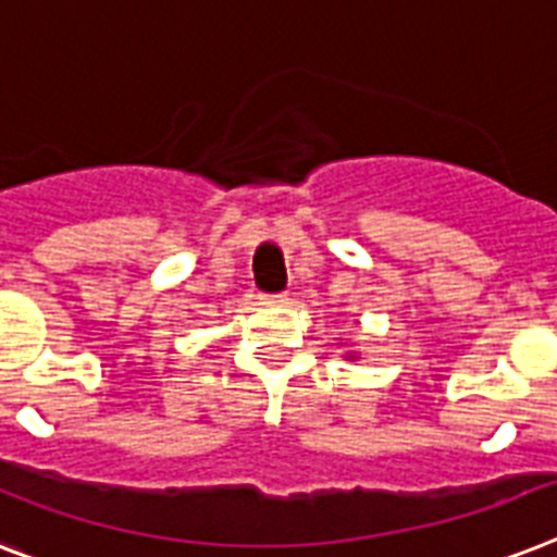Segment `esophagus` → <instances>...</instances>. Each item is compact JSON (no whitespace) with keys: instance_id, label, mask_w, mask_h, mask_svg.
<instances>
[{"instance_id":"esophagus-1","label":"esophagus","mask_w":557,"mask_h":557,"mask_svg":"<svg viewBox=\"0 0 557 557\" xmlns=\"http://www.w3.org/2000/svg\"><path fill=\"white\" fill-rule=\"evenodd\" d=\"M286 300V294H263V302H269V306H283Z\"/></svg>"}]
</instances>
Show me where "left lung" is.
Segmentation results:
<instances>
[{"label":"left lung","mask_w":557,"mask_h":557,"mask_svg":"<svg viewBox=\"0 0 557 557\" xmlns=\"http://www.w3.org/2000/svg\"><path fill=\"white\" fill-rule=\"evenodd\" d=\"M346 357H349V360H355V357H357V355H351V351H349V355H346Z\"/></svg>","instance_id":"left-lung-1"}]
</instances>
